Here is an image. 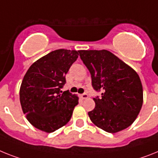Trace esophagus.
I'll use <instances>...</instances> for the list:
<instances>
[{
	"label": "esophagus",
	"mask_w": 158,
	"mask_h": 158,
	"mask_svg": "<svg viewBox=\"0 0 158 158\" xmlns=\"http://www.w3.org/2000/svg\"><path fill=\"white\" fill-rule=\"evenodd\" d=\"M80 97H81L83 99H87V97H88V95H87V93H83V94H81V95H80Z\"/></svg>",
	"instance_id": "1"
}]
</instances>
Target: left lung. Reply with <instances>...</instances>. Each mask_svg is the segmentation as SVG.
Here are the masks:
<instances>
[{
	"label": "left lung",
	"mask_w": 158,
	"mask_h": 158,
	"mask_svg": "<svg viewBox=\"0 0 158 158\" xmlns=\"http://www.w3.org/2000/svg\"><path fill=\"white\" fill-rule=\"evenodd\" d=\"M88 69L91 85L101 96L88 112L97 127L111 133L128 128L138 116L143 104V88L137 73L108 50H79Z\"/></svg>",
	"instance_id": "left-lung-1"
}]
</instances>
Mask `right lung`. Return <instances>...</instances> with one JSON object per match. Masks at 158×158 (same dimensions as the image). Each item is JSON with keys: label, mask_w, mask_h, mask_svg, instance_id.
Returning a JSON list of instances; mask_svg holds the SVG:
<instances>
[{"label": "right lung", "mask_w": 158, "mask_h": 158, "mask_svg": "<svg viewBox=\"0 0 158 158\" xmlns=\"http://www.w3.org/2000/svg\"><path fill=\"white\" fill-rule=\"evenodd\" d=\"M78 57L79 51L59 49L28 69L20 88V102L27 120L35 128L52 132L71 120L79 99L61 89L66 83V74Z\"/></svg>", "instance_id": "obj_1"}]
</instances>
